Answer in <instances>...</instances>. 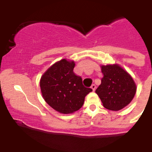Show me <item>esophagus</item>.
<instances>
[{
  "mask_svg": "<svg viewBox=\"0 0 152 152\" xmlns=\"http://www.w3.org/2000/svg\"><path fill=\"white\" fill-rule=\"evenodd\" d=\"M91 88H92V90L94 91H95V90H96V85H95V84H92V85H91Z\"/></svg>",
  "mask_w": 152,
  "mask_h": 152,
  "instance_id": "1",
  "label": "esophagus"
}]
</instances>
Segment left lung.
Wrapping results in <instances>:
<instances>
[{"mask_svg":"<svg viewBox=\"0 0 152 152\" xmlns=\"http://www.w3.org/2000/svg\"><path fill=\"white\" fill-rule=\"evenodd\" d=\"M103 77L96 93L103 107L117 111L127 106L136 92L133 79L118 64L101 67Z\"/></svg>","mask_w":152,"mask_h":152,"instance_id":"obj_1","label":"left lung"}]
</instances>
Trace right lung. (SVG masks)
I'll return each mask as SVG.
<instances>
[{
	"mask_svg": "<svg viewBox=\"0 0 152 152\" xmlns=\"http://www.w3.org/2000/svg\"><path fill=\"white\" fill-rule=\"evenodd\" d=\"M75 65L74 61L61 60L47 70L40 80L44 100L52 108L64 114L81 108L86 95L92 91L83 85L80 76L75 75Z\"/></svg>",
	"mask_w": 152,
	"mask_h": 152,
	"instance_id": "1",
	"label": "right lung"
}]
</instances>
